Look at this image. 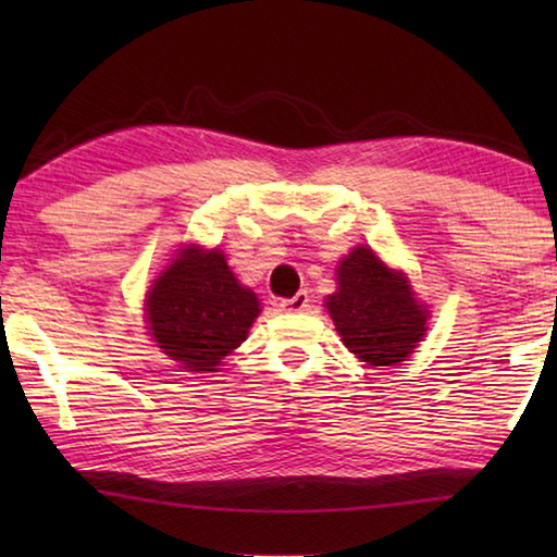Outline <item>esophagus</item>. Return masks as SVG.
<instances>
[{
    "mask_svg": "<svg viewBox=\"0 0 557 557\" xmlns=\"http://www.w3.org/2000/svg\"><path fill=\"white\" fill-rule=\"evenodd\" d=\"M280 307L285 309V312H305V309L309 307V295H307V292H297L295 297L282 299Z\"/></svg>",
    "mask_w": 557,
    "mask_h": 557,
    "instance_id": "34e87169",
    "label": "esophagus"
}]
</instances>
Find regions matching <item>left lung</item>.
<instances>
[{
	"mask_svg": "<svg viewBox=\"0 0 557 557\" xmlns=\"http://www.w3.org/2000/svg\"><path fill=\"white\" fill-rule=\"evenodd\" d=\"M336 275L326 309L348 351L369 366L405 361L428 329V309L414 301L408 277L385 268L371 248H356Z\"/></svg>",
	"mask_w": 557,
	"mask_h": 557,
	"instance_id": "1",
	"label": "left lung"
}]
</instances>
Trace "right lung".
I'll list each match as a JSON object with an SVG mask.
<instances>
[{"instance_id": "1", "label": "right lung", "mask_w": 557, "mask_h": 557, "mask_svg": "<svg viewBox=\"0 0 557 557\" xmlns=\"http://www.w3.org/2000/svg\"><path fill=\"white\" fill-rule=\"evenodd\" d=\"M145 307L157 346L196 373L215 371L260 314L256 292L233 277L223 252L194 245L154 280Z\"/></svg>"}]
</instances>
